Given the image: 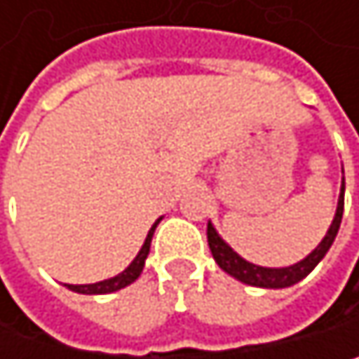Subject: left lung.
Returning a JSON list of instances; mask_svg holds the SVG:
<instances>
[{
  "mask_svg": "<svg viewBox=\"0 0 359 359\" xmlns=\"http://www.w3.org/2000/svg\"><path fill=\"white\" fill-rule=\"evenodd\" d=\"M342 209H344V176H342V185H340L336 213L325 232V237L304 260H299L295 265H288V267H260V265H254L250 260L241 258L219 237V232L215 230V226L211 222L206 226V239H209L211 254L215 258V263L219 265V269H224L234 280L250 284V286H258V288H286V286H293L299 280H304L323 260V256L327 254V250L332 248L336 234H338V228L342 222Z\"/></svg>",
  "mask_w": 359,
  "mask_h": 359,
  "instance_id": "8db88e82",
  "label": "left lung"
}]
</instances>
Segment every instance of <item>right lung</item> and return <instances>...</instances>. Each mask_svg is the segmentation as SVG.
<instances>
[{
	"label": "right lung",
	"mask_w": 359,
	"mask_h": 359,
	"mask_svg": "<svg viewBox=\"0 0 359 359\" xmlns=\"http://www.w3.org/2000/svg\"><path fill=\"white\" fill-rule=\"evenodd\" d=\"M159 222H161V217L153 224V228L148 230L144 245L140 248L137 256L131 260V265L125 271H120L118 276H114L109 280H103V282H96V284H66V286L71 288V291H75V293H81V295H107V293H116V291H120V288L133 284L140 278L142 269H144V263H146L148 252H150V241H153V234H155V228H157Z\"/></svg>",
	"instance_id": "obj_1"
}]
</instances>
